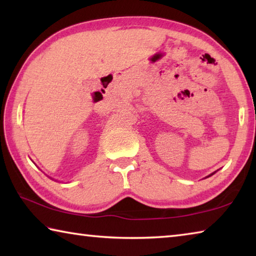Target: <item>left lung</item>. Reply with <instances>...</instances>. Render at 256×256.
I'll list each match as a JSON object with an SVG mask.
<instances>
[{
  "label": "left lung",
  "mask_w": 256,
  "mask_h": 256,
  "mask_svg": "<svg viewBox=\"0 0 256 256\" xmlns=\"http://www.w3.org/2000/svg\"><path fill=\"white\" fill-rule=\"evenodd\" d=\"M214 172H212V174H210L209 176H206V177H210V176H212V175H214Z\"/></svg>",
  "instance_id": "obj_1"
}]
</instances>
